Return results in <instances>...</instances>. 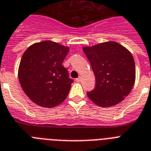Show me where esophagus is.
Here are the masks:
<instances>
[{
    "mask_svg": "<svg viewBox=\"0 0 151 151\" xmlns=\"http://www.w3.org/2000/svg\"><path fill=\"white\" fill-rule=\"evenodd\" d=\"M75 81H76V82H78V83H79V82L81 81V77H79V78H77V79H76Z\"/></svg>",
    "mask_w": 151,
    "mask_h": 151,
    "instance_id": "34e87169",
    "label": "esophagus"
}]
</instances>
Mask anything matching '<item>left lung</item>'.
<instances>
[{"instance_id": "8db88e82", "label": "left lung", "mask_w": 151, "mask_h": 151, "mask_svg": "<svg viewBox=\"0 0 151 151\" xmlns=\"http://www.w3.org/2000/svg\"><path fill=\"white\" fill-rule=\"evenodd\" d=\"M82 49L96 81L95 89L87 93L91 101L104 108L123 101L135 84L136 67L132 53L114 41Z\"/></svg>"}]
</instances>
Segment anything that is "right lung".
Instances as JSON below:
<instances>
[{
    "instance_id": "1",
    "label": "right lung",
    "mask_w": 151,
    "mask_h": 151,
    "mask_svg": "<svg viewBox=\"0 0 151 151\" xmlns=\"http://www.w3.org/2000/svg\"><path fill=\"white\" fill-rule=\"evenodd\" d=\"M70 48L51 40L35 42L23 53L18 67L21 87L35 104L57 106L69 94L73 80L62 65Z\"/></svg>"
}]
</instances>
